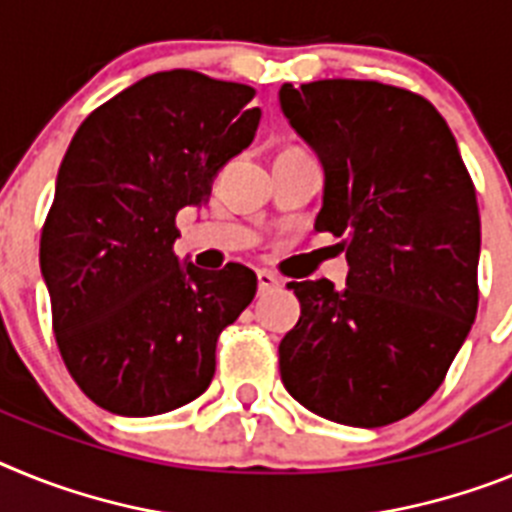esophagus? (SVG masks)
Returning a JSON list of instances; mask_svg holds the SVG:
<instances>
[{
    "instance_id": "esophagus-1",
    "label": "esophagus",
    "mask_w": 512,
    "mask_h": 512,
    "mask_svg": "<svg viewBox=\"0 0 512 512\" xmlns=\"http://www.w3.org/2000/svg\"><path fill=\"white\" fill-rule=\"evenodd\" d=\"M281 286V278L270 270H257V288L260 291H273V288Z\"/></svg>"
}]
</instances>
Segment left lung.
<instances>
[{"mask_svg": "<svg viewBox=\"0 0 512 512\" xmlns=\"http://www.w3.org/2000/svg\"><path fill=\"white\" fill-rule=\"evenodd\" d=\"M281 110L324 167L317 231L340 237L345 288L291 281L301 317L281 379L314 415L381 428L446 379L477 317L479 208L443 115L361 79L283 84Z\"/></svg>", "mask_w": 512, "mask_h": 512, "instance_id": "left-lung-1", "label": "left lung"}]
</instances>
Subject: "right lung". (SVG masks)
Masks as SVG:
<instances>
[{"label": "right lung", "instance_id": "1", "mask_svg": "<svg viewBox=\"0 0 512 512\" xmlns=\"http://www.w3.org/2000/svg\"><path fill=\"white\" fill-rule=\"evenodd\" d=\"M247 84L188 69L139 79L90 113L56 177L41 234L53 332L71 379L102 410L162 415L216 371V340L255 299L257 275L182 265L175 219L255 139Z\"/></svg>", "mask_w": 512, "mask_h": 512}]
</instances>
